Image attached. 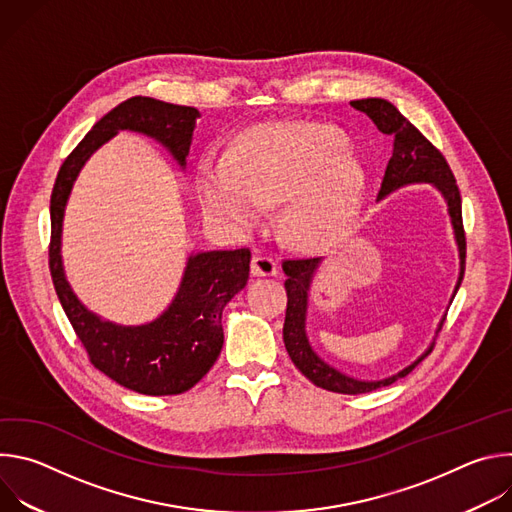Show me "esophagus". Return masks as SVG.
<instances>
[{"label":"esophagus","instance_id":"obj_1","mask_svg":"<svg viewBox=\"0 0 512 512\" xmlns=\"http://www.w3.org/2000/svg\"><path fill=\"white\" fill-rule=\"evenodd\" d=\"M277 269H279V263H277V259L271 257V255L255 253L253 259H251V271H253V275L269 277V275H277Z\"/></svg>","mask_w":512,"mask_h":512}]
</instances>
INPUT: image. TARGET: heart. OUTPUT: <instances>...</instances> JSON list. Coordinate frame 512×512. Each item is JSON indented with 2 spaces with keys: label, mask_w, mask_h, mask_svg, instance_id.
I'll list each match as a JSON object with an SVG mask.
<instances>
[{
  "label": "heart",
  "mask_w": 512,
  "mask_h": 512,
  "mask_svg": "<svg viewBox=\"0 0 512 512\" xmlns=\"http://www.w3.org/2000/svg\"><path fill=\"white\" fill-rule=\"evenodd\" d=\"M364 182L346 137L312 123L247 129L227 156L208 152L196 166L198 202L212 221L245 231L281 202V229L304 249L328 247L350 229Z\"/></svg>",
  "instance_id": "b5f03b06"
}]
</instances>
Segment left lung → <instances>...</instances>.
Instances as JSON below:
<instances>
[{"instance_id":"left-lung-1","label":"left lung","mask_w":512,"mask_h":512,"mask_svg":"<svg viewBox=\"0 0 512 512\" xmlns=\"http://www.w3.org/2000/svg\"><path fill=\"white\" fill-rule=\"evenodd\" d=\"M350 105L356 111L367 113L373 119V123L379 127V131L393 135V156L387 164L379 198L413 182H429L435 188H440L442 194L446 196L450 206L452 225L456 231V241L460 247V279L456 285L458 289L466 269V233L462 223L460 188L456 184L454 172L450 170V164L446 162L444 154L437 150L435 145L405 115H401V111L393 103L385 99H360V101H350ZM318 263L320 259L314 257V259H283V265H281L287 275L285 279L287 308H285V322H283V342L291 362L296 364L298 371L306 379H310L316 387L332 393H342V395L369 393V391L387 387L401 377H407L431 352V348L395 377H389L385 381H371V383L356 381L334 371L310 348L304 324H306L308 289ZM440 330H442V324H440Z\"/></svg>"}]
</instances>
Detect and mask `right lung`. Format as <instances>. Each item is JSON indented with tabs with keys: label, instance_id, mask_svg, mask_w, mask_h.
<instances>
[{
	"label": "right lung",
	"instance_id": "add662e5",
	"mask_svg": "<svg viewBox=\"0 0 512 512\" xmlns=\"http://www.w3.org/2000/svg\"><path fill=\"white\" fill-rule=\"evenodd\" d=\"M198 109L131 97L99 119L62 162L50 196L48 265L56 296L95 369L125 389L164 397L192 389L221 354L223 308L249 279L251 251H208L190 257L176 300L156 322L121 328L99 320L72 294L60 261V229L68 192L87 158L119 129L162 141L184 166Z\"/></svg>",
	"mask_w": 512,
	"mask_h": 512
}]
</instances>
